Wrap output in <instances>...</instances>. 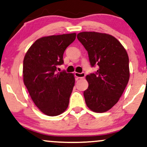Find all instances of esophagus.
Masks as SVG:
<instances>
[{
	"instance_id": "34e87169",
	"label": "esophagus",
	"mask_w": 147,
	"mask_h": 147,
	"mask_svg": "<svg viewBox=\"0 0 147 147\" xmlns=\"http://www.w3.org/2000/svg\"><path fill=\"white\" fill-rule=\"evenodd\" d=\"M75 77H77V79H83L85 77V72H81V73H79V72H75Z\"/></svg>"
}]
</instances>
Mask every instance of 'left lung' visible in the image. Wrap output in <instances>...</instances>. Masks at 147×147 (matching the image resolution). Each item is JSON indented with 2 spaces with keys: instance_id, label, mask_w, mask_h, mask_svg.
Wrapping results in <instances>:
<instances>
[{
  "instance_id": "left-lung-1",
  "label": "left lung",
  "mask_w": 147,
  "mask_h": 147,
  "mask_svg": "<svg viewBox=\"0 0 147 147\" xmlns=\"http://www.w3.org/2000/svg\"><path fill=\"white\" fill-rule=\"evenodd\" d=\"M77 38L88 52L91 66L98 67L86 77L89 86L83 92L85 103L92 111L106 112L119 101L129 81L127 53L111 35L83 32Z\"/></svg>"
}]
</instances>
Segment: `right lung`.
Here are the masks:
<instances>
[{
  "mask_svg": "<svg viewBox=\"0 0 147 147\" xmlns=\"http://www.w3.org/2000/svg\"><path fill=\"white\" fill-rule=\"evenodd\" d=\"M76 33L42 37L32 45L23 62L24 83L35 105L48 116H57L68 108L75 77L57 66L64 64L65 50Z\"/></svg>",
  "mask_w": 147,
  "mask_h": 147,
  "instance_id": "add662e5",
  "label": "right lung"
}]
</instances>
